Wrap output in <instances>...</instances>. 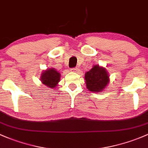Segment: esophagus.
<instances>
[{
	"label": "esophagus",
	"instance_id": "esophagus-1",
	"mask_svg": "<svg viewBox=\"0 0 148 148\" xmlns=\"http://www.w3.org/2000/svg\"><path fill=\"white\" fill-rule=\"evenodd\" d=\"M72 71H73L75 73H77L79 71V69L77 68H74L72 69Z\"/></svg>",
	"mask_w": 148,
	"mask_h": 148
}]
</instances>
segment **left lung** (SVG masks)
Returning a JSON list of instances; mask_svg holds the SVG:
<instances>
[{
    "label": "left lung",
    "instance_id": "obj_1",
    "mask_svg": "<svg viewBox=\"0 0 148 148\" xmlns=\"http://www.w3.org/2000/svg\"><path fill=\"white\" fill-rule=\"evenodd\" d=\"M86 87L92 92H101L109 82V75L106 68L95 65L85 74Z\"/></svg>",
    "mask_w": 148,
    "mask_h": 148
}]
</instances>
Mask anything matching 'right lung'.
I'll return each instance as SVG.
<instances>
[{
  "mask_svg": "<svg viewBox=\"0 0 148 148\" xmlns=\"http://www.w3.org/2000/svg\"><path fill=\"white\" fill-rule=\"evenodd\" d=\"M61 73L55 68H49L44 70L41 74L40 80L45 86L54 89L61 80Z\"/></svg>",
  "mask_w": 148,
  "mask_h": 148,
  "instance_id": "right-lung-1",
  "label": "right lung"
}]
</instances>
